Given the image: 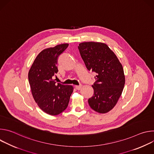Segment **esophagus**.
Instances as JSON below:
<instances>
[{
    "mask_svg": "<svg viewBox=\"0 0 154 154\" xmlns=\"http://www.w3.org/2000/svg\"><path fill=\"white\" fill-rule=\"evenodd\" d=\"M75 88L77 90H80L82 88V85H75Z\"/></svg>",
    "mask_w": 154,
    "mask_h": 154,
    "instance_id": "34e87169",
    "label": "esophagus"
}]
</instances>
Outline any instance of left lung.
Instances as JSON below:
<instances>
[{"label": "left lung", "mask_w": 154, "mask_h": 154, "mask_svg": "<svg viewBox=\"0 0 154 154\" xmlns=\"http://www.w3.org/2000/svg\"><path fill=\"white\" fill-rule=\"evenodd\" d=\"M78 48L86 68L96 73V82L92 85L94 94L88 103L94 111L106 113L114 108L122 93L125 84L122 66L105 43L83 42Z\"/></svg>", "instance_id": "left-lung-1"}]
</instances>
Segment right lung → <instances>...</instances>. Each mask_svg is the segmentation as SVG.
<instances>
[{"label": "right lung", "instance_id": "1", "mask_svg": "<svg viewBox=\"0 0 154 154\" xmlns=\"http://www.w3.org/2000/svg\"><path fill=\"white\" fill-rule=\"evenodd\" d=\"M68 46L67 43L61 44L42 50L29 72V82L35 101L44 112L52 116L65 110L74 90L72 85L56 84L52 79L58 71V57Z\"/></svg>", "mask_w": 154, "mask_h": 154}]
</instances>
